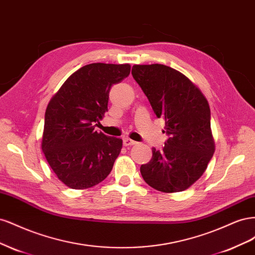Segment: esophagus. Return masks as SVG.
<instances>
[{"label": "esophagus", "mask_w": 255, "mask_h": 255, "mask_svg": "<svg viewBox=\"0 0 255 255\" xmlns=\"http://www.w3.org/2000/svg\"><path fill=\"white\" fill-rule=\"evenodd\" d=\"M137 142L136 141H134V140H132L130 139V138H128V137H126L125 139H123V144L125 145H134V144H136Z\"/></svg>", "instance_id": "34e87169"}]
</instances>
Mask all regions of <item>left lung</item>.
I'll return each mask as SVG.
<instances>
[{
	"label": "left lung",
	"mask_w": 255,
	"mask_h": 255,
	"mask_svg": "<svg viewBox=\"0 0 255 255\" xmlns=\"http://www.w3.org/2000/svg\"><path fill=\"white\" fill-rule=\"evenodd\" d=\"M132 75L157 118H164L168 139L152 148L141 165L144 182L163 192L183 191L198 181L215 152L207 100L181 72L165 65H135Z\"/></svg>",
	"instance_id": "left-lung-1"
}]
</instances>
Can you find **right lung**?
Segmentation results:
<instances>
[{
  "label": "right lung",
  "instance_id": "right-lung-1",
  "mask_svg": "<svg viewBox=\"0 0 255 255\" xmlns=\"http://www.w3.org/2000/svg\"><path fill=\"white\" fill-rule=\"evenodd\" d=\"M130 66L89 64L69 76L44 115L42 152L58 179L86 189L106 179L122 139L96 130L107 112L113 85L128 78Z\"/></svg>",
  "mask_w": 255,
  "mask_h": 255
}]
</instances>
